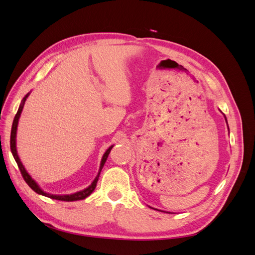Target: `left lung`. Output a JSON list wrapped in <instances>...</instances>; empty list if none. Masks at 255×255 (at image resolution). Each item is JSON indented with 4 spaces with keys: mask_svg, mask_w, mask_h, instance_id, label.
Wrapping results in <instances>:
<instances>
[{
    "mask_svg": "<svg viewBox=\"0 0 255 255\" xmlns=\"http://www.w3.org/2000/svg\"><path fill=\"white\" fill-rule=\"evenodd\" d=\"M226 121H227V118H226ZM228 128H229V127H228Z\"/></svg>",
    "mask_w": 255,
    "mask_h": 255,
    "instance_id": "left-lung-1",
    "label": "left lung"
}]
</instances>
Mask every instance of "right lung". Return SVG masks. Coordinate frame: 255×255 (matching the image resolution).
<instances>
[{
	"instance_id": "1",
	"label": "right lung",
	"mask_w": 255,
	"mask_h": 255,
	"mask_svg": "<svg viewBox=\"0 0 255 255\" xmlns=\"http://www.w3.org/2000/svg\"><path fill=\"white\" fill-rule=\"evenodd\" d=\"M29 94H27L24 98H23L22 102H21V105L19 107V110L16 114V116H14V119H13V122H12V127H11V133H10V150H11V153L13 155V158L14 160L17 161L18 164V167L20 169V172L23 176V179H24V181L27 183L28 186L32 188L35 192H37V194L39 195H42L44 197H48V198H51V199H55V200H59V201H78V200H83L85 198H87L88 196L91 195V192L95 190L96 186H97V182L99 180V176H100V172H101L102 168L105 164V161L107 159V157H109V154L111 152V150L113 149L114 145H111L109 149L106 150V152L104 153V155L102 157V160H101V165H100V170H99V173L98 175L96 176V179L94 180V182L91 183V185H89V186L87 188H85L84 190H81V191H78L75 192V194H71V195H52V194H48V192H44L39 186H38V184L32 179V176H30L27 171L25 170L24 166L22 165L21 160L18 156V153H17V148H16V136H17V127H18V121H19V118H20V115L22 113V110H23V106H24V103L26 101V99L28 97Z\"/></svg>"
}]
</instances>
